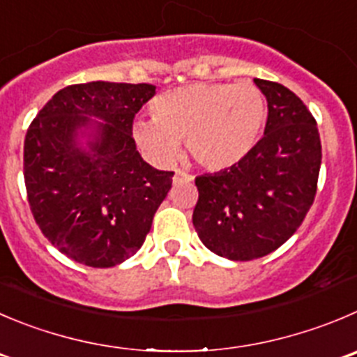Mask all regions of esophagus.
Segmentation results:
<instances>
[{
	"label": "esophagus",
	"instance_id": "1",
	"mask_svg": "<svg viewBox=\"0 0 357 357\" xmlns=\"http://www.w3.org/2000/svg\"><path fill=\"white\" fill-rule=\"evenodd\" d=\"M195 176L188 172H182V169H176L175 176H173V184H181V182H191Z\"/></svg>",
	"mask_w": 357,
	"mask_h": 357
}]
</instances>
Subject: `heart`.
Instances as JSON below:
<instances>
[{"mask_svg": "<svg viewBox=\"0 0 357 357\" xmlns=\"http://www.w3.org/2000/svg\"><path fill=\"white\" fill-rule=\"evenodd\" d=\"M263 91L250 82H196L166 91L152 103L151 121L135 122V138L159 162L189 155L206 169H226L247 158L266 124Z\"/></svg>", "mask_w": 357, "mask_h": 357, "instance_id": "obj_1", "label": "heart"}]
</instances>
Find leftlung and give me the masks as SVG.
Returning <instances> with one entry per match:
<instances>
[{"instance_id":"1","label":"left lung","mask_w":357,"mask_h":357,"mask_svg":"<svg viewBox=\"0 0 357 357\" xmlns=\"http://www.w3.org/2000/svg\"><path fill=\"white\" fill-rule=\"evenodd\" d=\"M268 101L264 135L231 168L196 176L192 224L206 249L233 261L273 252L314 203L321 169L317 122L282 84L254 79Z\"/></svg>"}]
</instances>
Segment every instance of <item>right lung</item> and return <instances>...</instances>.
Segmentation results:
<instances>
[{"label":"right lung","instance_id":"right-lung-1","mask_svg":"<svg viewBox=\"0 0 357 357\" xmlns=\"http://www.w3.org/2000/svg\"><path fill=\"white\" fill-rule=\"evenodd\" d=\"M155 94L152 84L87 82L57 91L29 124L24 184L45 238L70 259L93 268L122 263L144 245L173 172L152 168L133 138V121ZM97 123L90 151L76 131Z\"/></svg>","mask_w":357,"mask_h":357}]
</instances>
